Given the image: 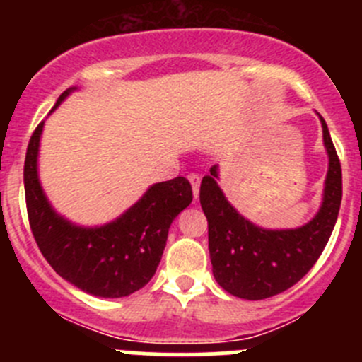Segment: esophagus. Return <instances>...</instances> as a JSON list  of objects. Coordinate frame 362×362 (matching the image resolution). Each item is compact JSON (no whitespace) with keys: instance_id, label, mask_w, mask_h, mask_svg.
<instances>
[{"instance_id":"obj_1","label":"esophagus","mask_w":362,"mask_h":362,"mask_svg":"<svg viewBox=\"0 0 362 362\" xmlns=\"http://www.w3.org/2000/svg\"><path fill=\"white\" fill-rule=\"evenodd\" d=\"M189 182L192 185V192H194V198H198L199 194V184H202V177L198 173H191L189 175Z\"/></svg>"}]
</instances>
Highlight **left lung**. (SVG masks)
<instances>
[{"instance_id": "left-lung-1", "label": "left lung", "mask_w": 362, "mask_h": 362, "mask_svg": "<svg viewBox=\"0 0 362 362\" xmlns=\"http://www.w3.org/2000/svg\"><path fill=\"white\" fill-rule=\"evenodd\" d=\"M320 122L329 170L322 206L301 228L272 231L252 224L222 194L217 164L203 177L199 203L208 221L211 268L218 286L229 294L254 301L284 293L310 272L329 242L341 203V166L322 117Z\"/></svg>"}]
</instances>
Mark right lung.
Here are the masks:
<instances>
[{"mask_svg": "<svg viewBox=\"0 0 362 362\" xmlns=\"http://www.w3.org/2000/svg\"><path fill=\"white\" fill-rule=\"evenodd\" d=\"M76 87H69L61 101ZM43 122L36 126L24 160L29 226L40 252L54 272L83 293L122 298L148 284L158 269L173 218L192 202L187 178L154 184L126 214L100 228H80L54 211L38 180V147Z\"/></svg>", "mask_w": 362, "mask_h": 362, "instance_id": "obj_1", "label": "right lung"}]
</instances>
